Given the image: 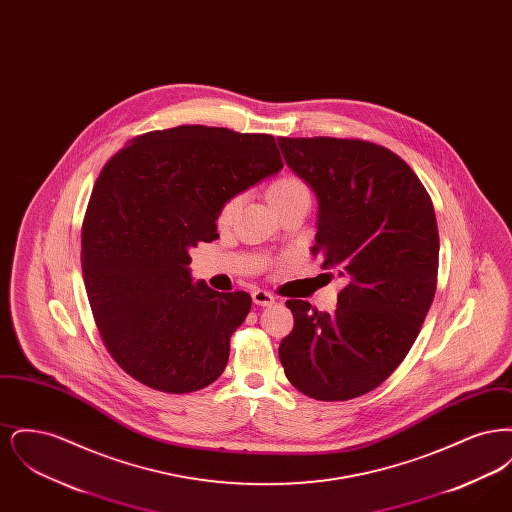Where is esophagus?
Returning <instances> with one entry per match:
<instances>
[{
	"instance_id": "esophagus-1",
	"label": "esophagus",
	"mask_w": 512,
	"mask_h": 512,
	"mask_svg": "<svg viewBox=\"0 0 512 512\" xmlns=\"http://www.w3.org/2000/svg\"><path fill=\"white\" fill-rule=\"evenodd\" d=\"M251 297H253V303L259 307H270L274 303V295L267 290H255Z\"/></svg>"
}]
</instances>
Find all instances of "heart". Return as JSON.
Instances as JSON below:
<instances>
[{
    "label": "heart",
    "instance_id": "b5f03b06",
    "mask_svg": "<svg viewBox=\"0 0 512 512\" xmlns=\"http://www.w3.org/2000/svg\"><path fill=\"white\" fill-rule=\"evenodd\" d=\"M267 199L268 203L274 207L276 213H280L282 209L290 207L297 201H309L311 199V192H309V186L295 174H282L278 178H274L267 188ZM242 205V197L240 195H232L228 197L219 211V224L220 226H226L230 224L238 209Z\"/></svg>",
    "mask_w": 512,
    "mask_h": 512
}]
</instances>
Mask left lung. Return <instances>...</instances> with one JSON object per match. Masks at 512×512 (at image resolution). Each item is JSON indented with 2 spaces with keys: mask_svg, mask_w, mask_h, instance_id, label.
<instances>
[{
  "mask_svg": "<svg viewBox=\"0 0 512 512\" xmlns=\"http://www.w3.org/2000/svg\"><path fill=\"white\" fill-rule=\"evenodd\" d=\"M286 165L317 197L313 253L345 286L332 315L290 299L278 355L288 380L318 401L378 388L401 365L438 280L434 205L413 169L363 140L278 138Z\"/></svg>",
  "mask_w": 512,
  "mask_h": 512,
  "instance_id": "left-lung-1",
  "label": "left lung"
}]
</instances>
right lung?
Listing matches in <instances>:
<instances>
[{
	"label": "right lung",
	"instance_id": "add662e5",
	"mask_svg": "<svg viewBox=\"0 0 512 512\" xmlns=\"http://www.w3.org/2000/svg\"><path fill=\"white\" fill-rule=\"evenodd\" d=\"M284 163L270 134L184 124L134 138L99 172L82 224V274L99 334L153 390L213 384L251 295L194 282L190 249L219 238L222 203Z\"/></svg>",
	"mask_w": 512,
	"mask_h": 512
}]
</instances>
